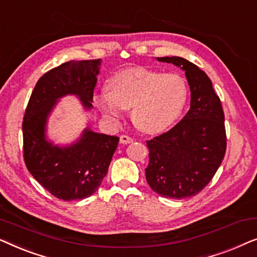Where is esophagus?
I'll return each mask as SVG.
<instances>
[{
	"instance_id": "esophagus-1",
	"label": "esophagus",
	"mask_w": 257,
	"mask_h": 257,
	"mask_svg": "<svg viewBox=\"0 0 257 257\" xmlns=\"http://www.w3.org/2000/svg\"><path fill=\"white\" fill-rule=\"evenodd\" d=\"M132 142H133V139L131 138V137L125 136V135L120 136V144H131Z\"/></svg>"
}]
</instances>
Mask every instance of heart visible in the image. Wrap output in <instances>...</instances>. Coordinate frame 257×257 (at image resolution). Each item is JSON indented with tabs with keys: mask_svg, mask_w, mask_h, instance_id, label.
<instances>
[{
	"mask_svg": "<svg viewBox=\"0 0 257 257\" xmlns=\"http://www.w3.org/2000/svg\"><path fill=\"white\" fill-rule=\"evenodd\" d=\"M108 92L94 96V103L110 119L124 108L140 131L157 135L170 127L184 110L187 85L175 73H161L146 68L121 70L108 79Z\"/></svg>",
	"mask_w": 257,
	"mask_h": 257,
	"instance_id": "b5f03b06",
	"label": "heart"
}]
</instances>
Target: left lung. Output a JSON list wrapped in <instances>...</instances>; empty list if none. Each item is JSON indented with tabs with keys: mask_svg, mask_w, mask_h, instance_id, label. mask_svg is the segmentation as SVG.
I'll list each match as a JSON object with an SVG mask.
<instances>
[{
	"mask_svg": "<svg viewBox=\"0 0 257 257\" xmlns=\"http://www.w3.org/2000/svg\"><path fill=\"white\" fill-rule=\"evenodd\" d=\"M184 70L191 108L173 128L147 142L150 187L164 198L196 195L212 180L226 153L224 114L209 77L187 59L157 57Z\"/></svg>",
	"mask_w": 257,
	"mask_h": 257,
	"instance_id": "left-lung-1",
	"label": "left lung"
}]
</instances>
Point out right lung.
<instances>
[{"label": "right lung", "mask_w": 257, "mask_h": 257, "mask_svg": "<svg viewBox=\"0 0 257 257\" xmlns=\"http://www.w3.org/2000/svg\"><path fill=\"white\" fill-rule=\"evenodd\" d=\"M101 59L70 61L38 79L23 118V157L31 175L56 198H89L107 173L119 138L84 128L70 145H55L47 137L48 119L61 98L76 96L86 111L93 108V90Z\"/></svg>", "instance_id": "obj_1"}]
</instances>
